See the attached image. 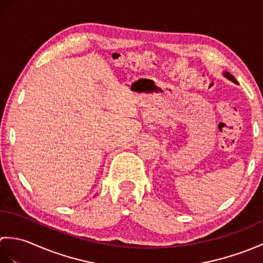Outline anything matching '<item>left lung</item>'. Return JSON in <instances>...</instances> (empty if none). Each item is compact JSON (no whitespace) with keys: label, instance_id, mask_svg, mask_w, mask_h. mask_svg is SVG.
<instances>
[{"label":"left lung","instance_id":"left-lung-1","mask_svg":"<svg viewBox=\"0 0 263 263\" xmlns=\"http://www.w3.org/2000/svg\"><path fill=\"white\" fill-rule=\"evenodd\" d=\"M222 76H224V77L226 78V79L233 81L234 83H238V82H237V80L235 79V78H234V76H233V74H231V73H230V72H227V71L222 72Z\"/></svg>","mask_w":263,"mask_h":263}]
</instances>
